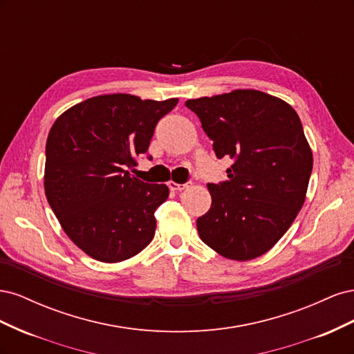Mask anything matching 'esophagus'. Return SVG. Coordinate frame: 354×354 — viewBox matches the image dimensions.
<instances>
[{"label":"esophagus","mask_w":354,"mask_h":354,"mask_svg":"<svg viewBox=\"0 0 354 354\" xmlns=\"http://www.w3.org/2000/svg\"><path fill=\"white\" fill-rule=\"evenodd\" d=\"M168 187H169V190H173V192H180V190H183V189H186V185H180V183H176V181H168Z\"/></svg>","instance_id":"1"}]
</instances>
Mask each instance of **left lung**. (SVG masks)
Returning a JSON list of instances; mask_svg holds the SVG:
<instances>
[{"instance_id": "left-lung-1", "label": "left lung", "mask_w": 354, "mask_h": 354, "mask_svg": "<svg viewBox=\"0 0 354 354\" xmlns=\"http://www.w3.org/2000/svg\"><path fill=\"white\" fill-rule=\"evenodd\" d=\"M217 158L229 156L227 181L208 185L209 211L198 233L220 255L248 261L272 250L306 201L313 153L291 104L259 90L190 99Z\"/></svg>"}]
</instances>
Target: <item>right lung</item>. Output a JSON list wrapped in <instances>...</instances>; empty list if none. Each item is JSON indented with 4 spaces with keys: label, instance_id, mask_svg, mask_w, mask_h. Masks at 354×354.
Wrapping results in <instances>:
<instances>
[{
    "label": "right lung",
    "instance_id": "add662e5",
    "mask_svg": "<svg viewBox=\"0 0 354 354\" xmlns=\"http://www.w3.org/2000/svg\"><path fill=\"white\" fill-rule=\"evenodd\" d=\"M178 99L103 94L63 112L46 146L44 190L69 239L91 259L120 263L152 242L167 185L130 176L158 121Z\"/></svg>",
    "mask_w": 354,
    "mask_h": 354
}]
</instances>
